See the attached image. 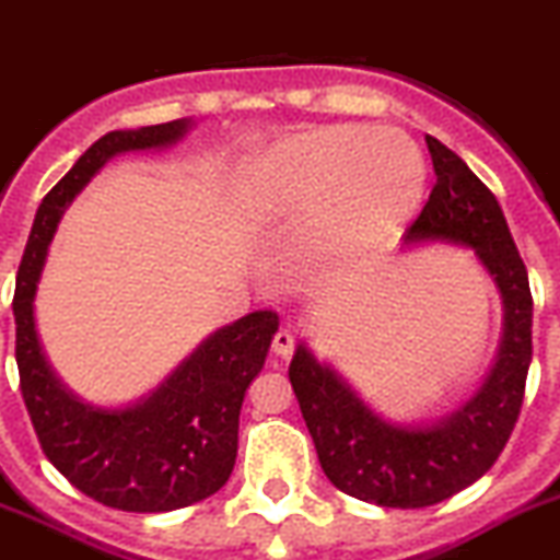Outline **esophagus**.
<instances>
[{
    "label": "esophagus",
    "mask_w": 560,
    "mask_h": 560,
    "mask_svg": "<svg viewBox=\"0 0 560 560\" xmlns=\"http://www.w3.org/2000/svg\"><path fill=\"white\" fill-rule=\"evenodd\" d=\"M292 348H295V339H292V334L290 331H279L273 337V353L279 359H290L292 357Z\"/></svg>",
    "instance_id": "esophagus-1"
}]
</instances>
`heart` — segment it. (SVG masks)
I'll use <instances>...</instances> for the list:
<instances>
[{
  "instance_id": "b5f03b06",
  "label": "heart",
  "mask_w": 560,
  "mask_h": 560,
  "mask_svg": "<svg viewBox=\"0 0 560 560\" xmlns=\"http://www.w3.org/2000/svg\"><path fill=\"white\" fill-rule=\"evenodd\" d=\"M425 179L422 151L398 129L331 127L250 156L237 201L254 226H315L323 254H348L398 232Z\"/></svg>"
}]
</instances>
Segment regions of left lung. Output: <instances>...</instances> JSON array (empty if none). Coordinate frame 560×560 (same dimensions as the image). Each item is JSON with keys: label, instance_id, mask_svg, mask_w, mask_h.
Here are the masks:
<instances>
[{"label": "left lung", "instance_id": "obj_1", "mask_svg": "<svg viewBox=\"0 0 560 560\" xmlns=\"http://www.w3.org/2000/svg\"><path fill=\"white\" fill-rule=\"evenodd\" d=\"M433 185L406 245L451 243L475 254L503 298V337L472 398L433 422L406 425L370 409L310 345L298 342L290 381L326 478L384 509H425L467 489L498 462L520 417L533 357L527 270L492 190L447 145L425 135Z\"/></svg>", "mask_w": 560, "mask_h": 560}]
</instances>
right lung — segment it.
<instances>
[{"label": "right lung", "instance_id": "add662e5", "mask_svg": "<svg viewBox=\"0 0 560 560\" xmlns=\"http://www.w3.org/2000/svg\"><path fill=\"white\" fill-rule=\"evenodd\" d=\"M190 118L98 138L40 201L15 276V364L46 458L96 503L135 514L176 511L215 494L237 458L245 389L262 370L279 315L250 312L209 334L156 389L127 406H93L51 370L35 328V292L68 203L127 151L168 149Z\"/></svg>", "mask_w": 560, "mask_h": 560}]
</instances>
